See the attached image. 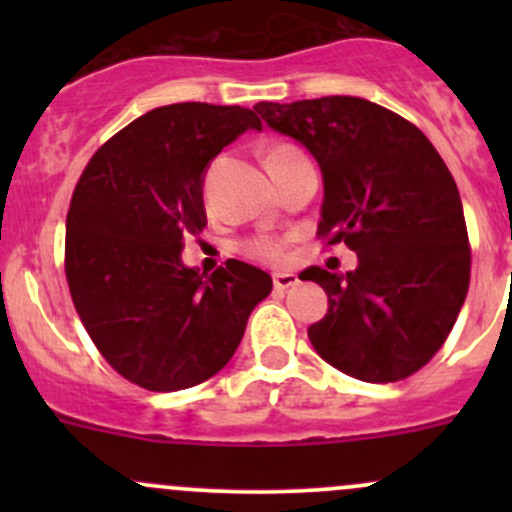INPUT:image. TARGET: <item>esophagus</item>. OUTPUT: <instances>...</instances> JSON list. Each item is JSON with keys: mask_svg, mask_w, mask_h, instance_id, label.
Returning a JSON list of instances; mask_svg holds the SVG:
<instances>
[{"mask_svg": "<svg viewBox=\"0 0 512 512\" xmlns=\"http://www.w3.org/2000/svg\"><path fill=\"white\" fill-rule=\"evenodd\" d=\"M297 275H292V272H277L275 277H272V285H275L277 292H282V289H289L297 285Z\"/></svg>", "mask_w": 512, "mask_h": 512, "instance_id": "obj_1", "label": "esophagus"}]
</instances>
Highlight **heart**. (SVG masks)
Listing matches in <instances>:
<instances>
[{
    "mask_svg": "<svg viewBox=\"0 0 512 512\" xmlns=\"http://www.w3.org/2000/svg\"><path fill=\"white\" fill-rule=\"evenodd\" d=\"M280 151H289V146H277L272 148L270 153H280ZM242 252L252 260H260V262H270V265H280V262L287 260V245L277 237H250V240L242 242Z\"/></svg>",
    "mask_w": 512,
    "mask_h": 512,
    "instance_id": "obj_1",
    "label": "heart"
}]
</instances>
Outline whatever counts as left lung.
I'll use <instances>...</instances> for the list:
<instances>
[{
	"instance_id": "obj_1",
	"label": "left lung",
	"mask_w": 512,
	"mask_h": 512,
	"mask_svg": "<svg viewBox=\"0 0 512 512\" xmlns=\"http://www.w3.org/2000/svg\"><path fill=\"white\" fill-rule=\"evenodd\" d=\"M267 126L302 143L322 168L317 235L344 242L347 275L307 267L327 292L309 327L327 364L389 384L416 374L443 347L471 282V245L456 180L411 121L356 96L257 103Z\"/></svg>"
}]
</instances>
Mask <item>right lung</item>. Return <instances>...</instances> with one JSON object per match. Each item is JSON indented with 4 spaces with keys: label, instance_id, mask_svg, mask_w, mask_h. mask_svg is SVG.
<instances>
[{
    "label": "right lung",
    "instance_id": "right-lung-1",
    "mask_svg": "<svg viewBox=\"0 0 512 512\" xmlns=\"http://www.w3.org/2000/svg\"><path fill=\"white\" fill-rule=\"evenodd\" d=\"M255 111L173 103L108 138L66 215L64 270L81 324L103 359L148 391L190 389L232 359L272 277L227 260L210 277L180 260L208 225L203 173Z\"/></svg>",
    "mask_w": 512,
    "mask_h": 512
}]
</instances>
